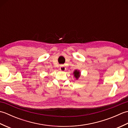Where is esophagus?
Wrapping results in <instances>:
<instances>
[{
	"mask_svg": "<svg viewBox=\"0 0 128 128\" xmlns=\"http://www.w3.org/2000/svg\"><path fill=\"white\" fill-rule=\"evenodd\" d=\"M60 70L62 72H65L66 70V68L65 67V66H63V65H62V66H60Z\"/></svg>",
	"mask_w": 128,
	"mask_h": 128,
	"instance_id": "1",
	"label": "esophagus"
}]
</instances>
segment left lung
I'll use <instances>...</instances> for the list:
<instances>
[{"instance_id": "8db88e82", "label": "left lung", "mask_w": 128, "mask_h": 128, "mask_svg": "<svg viewBox=\"0 0 128 128\" xmlns=\"http://www.w3.org/2000/svg\"><path fill=\"white\" fill-rule=\"evenodd\" d=\"M73 75H74V77L76 78V79L78 80L81 75V72H80L79 70H75L74 72H73Z\"/></svg>"}]
</instances>
